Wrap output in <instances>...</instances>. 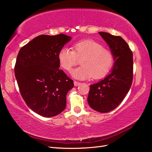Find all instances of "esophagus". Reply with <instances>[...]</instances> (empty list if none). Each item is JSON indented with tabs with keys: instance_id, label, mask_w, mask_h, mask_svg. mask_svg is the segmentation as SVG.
<instances>
[{
	"instance_id": "34e87169",
	"label": "esophagus",
	"mask_w": 152,
	"mask_h": 152,
	"mask_svg": "<svg viewBox=\"0 0 152 152\" xmlns=\"http://www.w3.org/2000/svg\"><path fill=\"white\" fill-rule=\"evenodd\" d=\"M80 82H77V81H74V86H80Z\"/></svg>"
}]
</instances>
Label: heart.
<instances>
[{"label":"heart","instance_id":"obj_1","mask_svg":"<svg viewBox=\"0 0 152 152\" xmlns=\"http://www.w3.org/2000/svg\"><path fill=\"white\" fill-rule=\"evenodd\" d=\"M73 50L63 48L58 53L60 66L66 71L80 61V66L74 69L72 75L79 80L102 78L110 70L114 63V56L110 51L105 49L102 44L93 40H85L73 45Z\"/></svg>","mask_w":152,"mask_h":152}]
</instances>
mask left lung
Returning <instances> with one entry per match:
<instances>
[{"label": "left lung", "mask_w": 152, "mask_h": 152, "mask_svg": "<svg viewBox=\"0 0 152 152\" xmlns=\"http://www.w3.org/2000/svg\"><path fill=\"white\" fill-rule=\"evenodd\" d=\"M110 48L115 61L111 72L90 86L88 102L95 110L106 113L118 107L131 87L133 78V53L121 37L99 32Z\"/></svg>", "instance_id": "obj_1"}]
</instances>
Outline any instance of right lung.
<instances>
[{"instance_id": "add662e5", "label": "right lung", "mask_w": 152, "mask_h": 152, "mask_svg": "<svg viewBox=\"0 0 152 152\" xmlns=\"http://www.w3.org/2000/svg\"><path fill=\"white\" fill-rule=\"evenodd\" d=\"M71 37L40 35L19 50L14 68L21 95L33 112L53 117L66 107V94L74 87L58 61V53Z\"/></svg>"}]
</instances>
